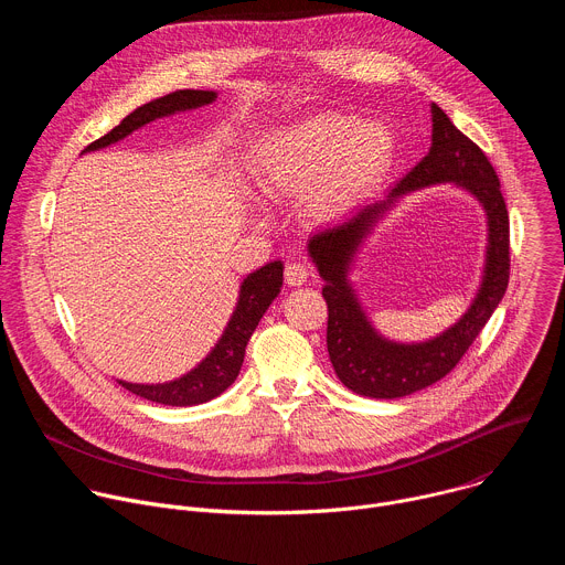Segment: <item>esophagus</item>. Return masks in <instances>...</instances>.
Segmentation results:
<instances>
[{
    "label": "esophagus",
    "instance_id": "esophagus-1",
    "mask_svg": "<svg viewBox=\"0 0 565 565\" xmlns=\"http://www.w3.org/2000/svg\"><path fill=\"white\" fill-rule=\"evenodd\" d=\"M284 277H286V284H290V286H301V284L308 281L310 268H308L306 264H301V262L288 264L286 270H284Z\"/></svg>",
    "mask_w": 565,
    "mask_h": 565
}]
</instances>
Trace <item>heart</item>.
<instances>
[{"instance_id": "b5f03b06", "label": "heart", "mask_w": 565, "mask_h": 565, "mask_svg": "<svg viewBox=\"0 0 565 565\" xmlns=\"http://www.w3.org/2000/svg\"><path fill=\"white\" fill-rule=\"evenodd\" d=\"M393 160L395 138L386 125L324 111L266 134L248 179L264 201L301 196L312 221L333 223L382 185Z\"/></svg>"}]
</instances>
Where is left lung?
Instances as JSON below:
<instances>
[{"label":"left lung","mask_w":565,"mask_h":565,"mask_svg":"<svg viewBox=\"0 0 565 565\" xmlns=\"http://www.w3.org/2000/svg\"><path fill=\"white\" fill-rule=\"evenodd\" d=\"M445 182L471 193L487 212L489 246L481 284L468 310L449 330L425 343H395L372 327L350 270L363 241L399 198ZM306 248L324 279L321 295L329 303L331 364L347 388L377 399L405 397L443 380L488 324L510 279V218L499 177L488 156L456 129L438 105H431V147L420 163L382 199L362 205L344 223L312 234Z\"/></svg>","instance_id":"8db88e82"}]
</instances>
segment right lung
Here are the masks:
<instances>
[{
  "label": "right lung",
  "instance_id": "obj_1",
  "mask_svg": "<svg viewBox=\"0 0 565 565\" xmlns=\"http://www.w3.org/2000/svg\"><path fill=\"white\" fill-rule=\"evenodd\" d=\"M214 100H216V92H199V89H183L158 100H151L134 109L118 127H114L109 134L92 142L83 153L116 145L125 140L129 134H134L136 129L158 118H168L181 111H192V109L212 105ZM281 284H284V264L279 259L246 275V279L238 286L236 306L227 319L218 342L185 375L170 382H158V384H138V382H125V380H116V382L149 402H158V405H168V407H194L221 395L236 380L241 364H244L248 340L259 327V321L268 310V306L279 295Z\"/></svg>",
  "mask_w": 565,
  "mask_h": 565
}]
</instances>
